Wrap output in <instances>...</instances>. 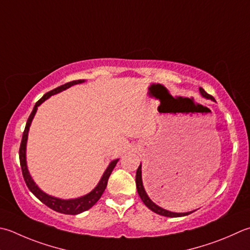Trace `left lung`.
Wrapping results in <instances>:
<instances>
[{
  "label": "left lung",
  "mask_w": 250,
  "mask_h": 250,
  "mask_svg": "<svg viewBox=\"0 0 250 250\" xmlns=\"http://www.w3.org/2000/svg\"><path fill=\"white\" fill-rule=\"evenodd\" d=\"M199 92L200 94H202L203 97H205V99L207 100H211L213 102L214 101L213 97L211 95H209L208 93L205 92L204 89H202V87H199ZM135 183H136V188H138V193L140 195V197L142 199V202H143L145 204V206L149 208L151 211H154L155 213L157 214H160V216H164V217H169V218H177V217H184V216H188V214L194 212L195 210H193V211H189V212H172V211H169V210H166L164 208L159 207L158 205H156L153 200H151L149 197L147 193H146V190L144 188V185H143V181H142V165L139 166L138 170H136V175H135Z\"/></svg>",
  "instance_id": "1"
}]
</instances>
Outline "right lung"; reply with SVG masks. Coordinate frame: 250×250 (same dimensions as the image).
Segmentation results:
<instances>
[{"instance_id":"add662e5","label":"right lung","mask_w":250,"mask_h":250,"mask_svg":"<svg viewBox=\"0 0 250 250\" xmlns=\"http://www.w3.org/2000/svg\"><path fill=\"white\" fill-rule=\"evenodd\" d=\"M83 82H84V80H75V81L68 82L66 84H62L61 86L56 87V89L47 92L45 95H43V97L40 101H38L36 103V105L33 107V110L28 118L26 128H24L23 134H22L21 148H19V160H21V167L24 182H26L28 188L30 189V192L34 195V196H36L39 200H41V202L44 205H46L47 207L55 210L57 212L65 213V214H79L83 211H86V210H89L91 207L94 206V205L97 203V200L101 198L103 193H104V190L107 187V182H108L109 175L112 172L114 168L116 167V165L118 163L119 159H115L110 161V164L108 165V167L106 168L105 172L103 173L100 182L97 183L96 187L93 188L90 193H87L86 195H83L81 197L72 198V199H62V198L54 197V196H51V195L46 194L45 192H43V190L36 184V182H34L32 177L30 175V172H29L28 166H27V157H26L28 133H29V129H30L31 122L34 118V116H36L38 107L40 106L43 102H45L48 97H51L52 95H55L57 93L69 89V87L72 85L79 84V83H83Z\"/></svg>"}]
</instances>
